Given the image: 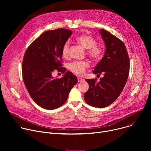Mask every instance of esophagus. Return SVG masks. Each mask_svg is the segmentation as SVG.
Wrapping results in <instances>:
<instances>
[{
    "label": "esophagus",
    "instance_id": "34e87169",
    "mask_svg": "<svg viewBox=\"0 0 151 151\" xmlns=\"http://www.w3.org/2000/svg\"><path fill=\"white\" fill-rule=\"evenodd\" d=\"M84 81V80H83V78H80V77L78 78V83H81V82H82V81Z\"/></svg>",
    "mask_w": 151,
    "mask_h": 151
}]
</instances>
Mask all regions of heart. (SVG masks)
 <instances>
[{"mask_svg": "<svg viewBox=\"0 0 151 151\" xmlns=\"http://www.w3.org/2000/svg\"><path fill=\"white\" fill-rule=\"evenodd\" d=\"M76 40L78 44L81 45L87 50L88 54L93 60H99L102 55V49L101 46L96 44V41L92 37L82 34L76 37ZM69 43L66 42L63 45L62 50L63 57L67 58L69 54ZM89 67V63L88 61H74L68 65V68L77 75H83L87 68Z\"/></svg>", "mask_w": 151, "mask_h": 151, "instance_id": "obj_1", "label": "heart"}]
</instances>
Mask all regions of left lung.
I'll list each match as a JSON object with an SVG mask.
<instances>
[{
    "mask_svg": "<svg viewBox=\"0 0 151 151\" xmlns=\"http://www.w3.org/2000/svg\"><path fill=\"white\" fill-rule=\"evenodd\" d=\"M100 34L105 45L104 57L93 70V74L104 76L86 79L89 88L84 98L89 105L102 108L110 105L119 97L127 80L130 60L124 43L109 32L101 29Z\"/></svg>",
    "mask_w": 151,
    "mask_h": 151,
    "instance_id": "1",
    "label": "left lung"
}]
</instances>
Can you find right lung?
I'll return each mask as SVG.
<instances>
[{
	"instance_id": "obj_1",
	"label": "right lung",
	"mask_w": 151,
	"mask_h": 151,
	"mask_svg": "<svg viewBox=\"0 0 151 151\" xmlns=\"http://www.w3.org/2000/svg\"><path fill=\"white\" fill-rule=\"evenodd\" d=\"M72 34L65 29L47 30L27 47L23 58L22 72L24 83L31 98L46 109L58 108L65 104L68 94L77 83L75 75L62 67V47ZM55 69L65 73L54 78Z\"/></svg>"
}]
</instances>
